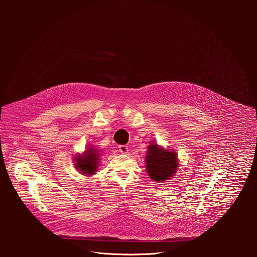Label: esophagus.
<instances>
[{
	"instance_id": "34e87169",
	"label": "esophagus",
	"mask_w": 257,
	"mask_h": 257,
	"mask_svg": "<svg viewBox=\"0 0 257 257\" xmlns=\"http://www.w3.org/2000/svg\"><path fill=\"white\" fill-rule=\"evenodd\" d=\"M118 149L121 153H127L128 152V148L126 146H118Z\"/></svg>"
}]
</instances>
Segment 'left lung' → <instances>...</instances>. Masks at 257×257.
Segmentation results:
<instances>
[{
	"label": "left lung",
	"mask_w": 257,
	"mask_h": 257,
	"mask_svg": "<svg viewBox=\"0 0 257 257\" xmlns=\"http://www.w3.org/2000/svg\"><path fill=\"white\" fill-rule=\"evenodd\" d=\"M146 162L147 173L155 182H162L169 179L178 167V159L175 151L165 150L155 144L148 147Z\"/></svg>",
	"instance_id": "left-lung-1"
}]
</instances>
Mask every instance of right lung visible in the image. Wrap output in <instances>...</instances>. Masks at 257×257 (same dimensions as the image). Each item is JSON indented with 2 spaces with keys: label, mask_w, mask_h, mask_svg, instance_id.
Instances as JSON below:
<instances>
[{
  "label": "right lung",
  "mask_w": 257,
  "mask_h": 257,
  "mask_svg": "<svg viewBox=\"0 0 257 257\" xmlns=\"http://www.w3.org/2000/svg\"><path fill=\"white\" fill-rule=\"evenodd\" d=\"M96 149L90 148L85 151L84 155H79L76 158V168L85 175H93L95 174L98 166V156Z\"/></svg>",
  "instance_id": "1"
}]
</instances>
